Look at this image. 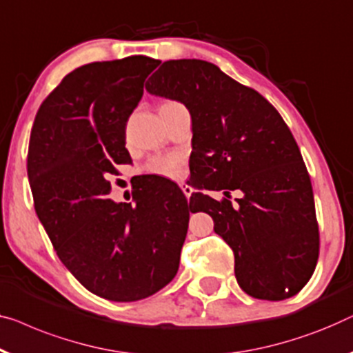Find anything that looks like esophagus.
Instances as JSON below:
<instances>
[{
  "mask_svg": "<svg viewBox=\"0 0 353 353\" xmlns=\"http://www.w3.org/2000/svg\"><path fill=\"white\" fill-rule=\"evenodd\" d=\"M181 191L183 192H185V196L189 199V197H191V194H192V188L191 186H188V185H185V183H181Z\"/></svg>",
  "mask_w": 353,
  "mask_h": 353,
  "instance_id": "obj_1",
  "label": "esophagus"
}]
</instances>
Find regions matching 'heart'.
I'll return each instance as SVG.
<instances>
[{"mask_svg":"<svg viewBox=\"0 0 353 353\" xmlns=\"http://www.w3.org/2000/svg\"><path fill=\"white\" fill-rule=\"evenodd\" d=\"M164 105H175V101H167ZM181 165H183V161L180 156L167 154V156L152 157L150 164H148V170L154 173V175L176 178L181 175Z\"/></svg>","mask_w":353,"mask_h":353,"instance_id":"1","label":"heart"}]
</instances>
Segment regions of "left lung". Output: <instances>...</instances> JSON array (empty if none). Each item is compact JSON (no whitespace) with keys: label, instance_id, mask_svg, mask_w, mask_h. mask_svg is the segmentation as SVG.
<instances>
[{"label":"left lung","instance_id":"left-lung-1","mask_svg":"<svg viewBox=\"0 0 353 353\" xmlns=\"http://www.w3.org/2000/svg\"><path fill=\"white\" fill-rule=\"evenodd\" d=\"M146 90L191 114L189 167L199 191L243 194L236 205L203 192L189 201L191 212L210 214L232 248L240 288L268 301L299 293L319 259V224L307 168L279 111L205 60L164 62Z\"/></svg>","mask_w":353,"mask_h":353}]
</instances>
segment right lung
Masks as SVG:
<instances>
[{
	"label": "right lung",
	"instance_id": "obj_1",
	"mask_svg": "<svg viewBox=\"0 0 353 353\" xmlns=\"http://www.w3.org/2000/svg\"><path fill=\"white\" fill-rule=\"evenodd\" d=\"M159 60L132 55L66 74L39 106L27 172L34 210L60 261L100 298L132 303L178 272L189 221L181 189L134 188L114 202L110 176L130 164L125 125Z\"/></svg>",
	"mask_w": 353,
	"mask_h": 353
}]
</instances>
